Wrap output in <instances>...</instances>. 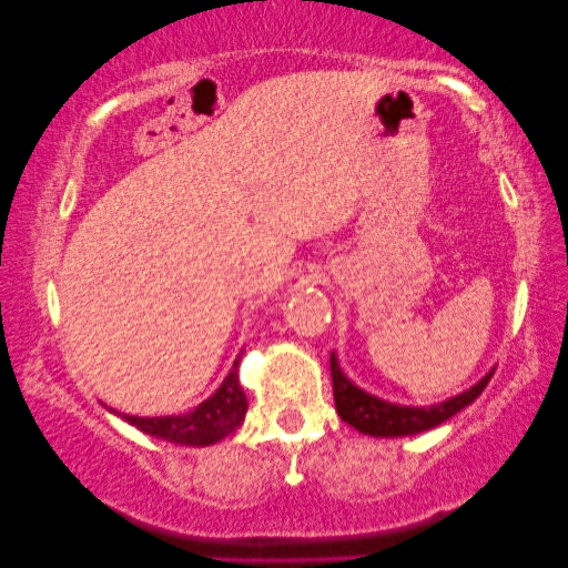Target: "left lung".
<instances>
[{"label":"left lung","instance_id":"left-lung-1","mask_svg":"<svg viewBox=\"0 0 568 568\" xmlns=\"http://www.w3.org/2000/svg\"><path fill=\"white\" fill-rule=\"evenodd\" d=\"M494 372L480 379L478 385H473L470 390H465L455 398H449L439 406L429 408H410V406H393V403H385L379 398H372L359 387L348 383L344 372H341L336 356L331 354V379H333V400H336L338 416L344 418L346 424H352L356 432L369 434V437H408V434H418L432 429V426H439L447 418H453L457 410L468 406L484 393Z\"/></svg>","mask_w":568,"mask_h":568}]
</instances>
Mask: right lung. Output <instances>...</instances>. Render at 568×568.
Here are the masks:
<instances>
[{"mask_svg": "<svg viewBox=\"0 0 568 568\" xmlns=\"http://www.w3.org/2000/svg\"><path fill=\"white\" fill-rule=\"evenodd\" d=\"M247 410V398L237 379V362L232 364L230 375L224 377L212 398L201 403L199 408L189 410L183 416H160V418H139L126 416L129 424L144 434H152L158 439L175 442V445L189 447H206L214 445L237 429L243 424Z\"/></svg>", "mask_w": 568, "mask_h": 568, "instance_id": "1", "label": "right lung"}]
</instances>
